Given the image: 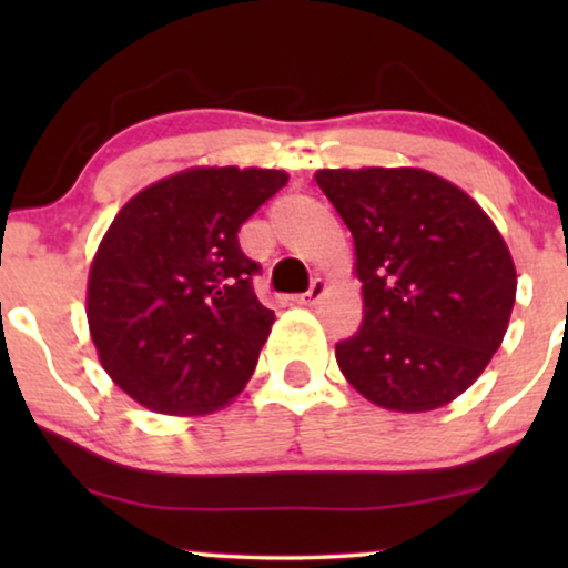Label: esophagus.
<instances>
[{"label": "esophagus", "mask_w": 568, "mask_h": 568, "mask_svg": "<svg viewBox=\"0 0 568 568\" xmlns=\"http://www.w3.org/2000/svg\"><path fill=\"white\" fill-rule=\"evenodd\" d=\"M323 293H325V283H323L321 277H315V280H312L310 291L302 293V296H296V298H293V302H296V304H304V306H312V304L321 302Z\"/></svg>", "instance_id": "1"}]
</instances>
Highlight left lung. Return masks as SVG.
<instances>
[{
    "instance_id": "left-lung-1",
    "label": "left lung",
    "mask_w": 568,
    "mask_h": 568,
    "mask_svg": "<svg viewBox=\"0 0 568 568\" xmlns=\"http://www.w3.org/2000/svg\"><path fill=\"white\" fill-rule=\"evenodd\" d=\"M355 240L363 323L336 361L363 397L433 410L484 374L515 304L505 240L473 197L419 168L321 171Z\"/></svg>"
}]
</instances>
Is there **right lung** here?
Segmentation results:
<instances>
[{"instance_id": "obj_1", "label": "right lung", "mask_w": 568, "mask_h": 568, "mask_svg": "<svg viewBox=\"0 0 568 568\" xmlns=\"http://www.w3.org/2000/svg\"><path fill=\"white\" fill-rule=\"evenodd\" d=\"M288 184L283 171L194 168L116 213L88 283V323L116 387L160 414L230 403L258 363L275 312L237 232Z\"/></svg>"}]
</instances>
